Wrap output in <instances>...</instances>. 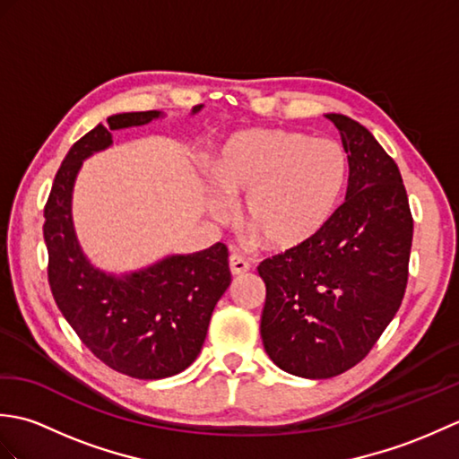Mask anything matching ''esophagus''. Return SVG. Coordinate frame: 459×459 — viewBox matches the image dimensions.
<instances>
[{"instance_id": "1", "label": "esophagus", "mask_w": 459, "mask_h": 459, "mask_svg": "<svg viewBox=\"0 0 459 459\" xmlns=\"http://www.w3.org/2000/svg\"><path fill=\"white\" fill-rule=\"evenodd\" d=\"M229 264H230L232 276H242V274H247V272L250 270V264H248V262H247L245 258H242L240 255H237V252H230Z\"/></svg>"}]
</instances>
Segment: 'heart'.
<instances>
[{"instance_id": "obj_1", "label": "heart", "mask_w": 459, "mask_h": 459, "mask_svg": "<svg viewBox=\"0 0 459 459\" xmlns=\"http://www.w3.org/2000/svg\"><path fill=\"white\" fill-rule=\"evenodd\" d=\"M222 195L242 199V219L272 250L314 240L333 217L347 183V155L339 143L280 128L230 134L211 161ZM211 193L209 212L229 217V203Z\"/></svg>"}]
</instances>
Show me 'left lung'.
Segmentation results:
<instances>
[{
    "mask_svg": "<svg viewBox=\"0 0 459 459\" xmlns=\"http://www.w3.org/2000/svg\"><path fill=\"white\" fill-rule=\"evenodd\" d=\"M325 116L347 153L345 203L314 240L258 266L262 343L301 378L345 373L377 343L403 304L414 229L394 160L365 126Z\"/></svg>",
    "mask_w": 459,
    "mask_h": 459,
    "instance_id": "obj_1",
    "label": "left lung"
}]
</instances>
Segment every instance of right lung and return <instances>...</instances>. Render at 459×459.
I'll list each match as a JSON object with an SVG mask.
<instances>
[{
	"instance_id": "add662e5",
	"label": "right lung",
	"mask_w": 459,
	"mask_h": 459,
	"mask_svg": "<svg viewBox=\"0 0 459 459\" xmlns=\"http://www.w3.org/2000/svg\"><path fill=\"white\" fill-rule=\"evenodd\" d=\"M201 108L195 106L191 116ZM161 118L160 110L122 112L82 135L55 175L43 224L48 286L68 325L102 363L150 380L181 373L201 353L212 309L230 286L229 250L217 242L122 274L102 270L76 237L73 193L82 161L108 150L114 130Z\"/></svg>"
}]
</instances>
